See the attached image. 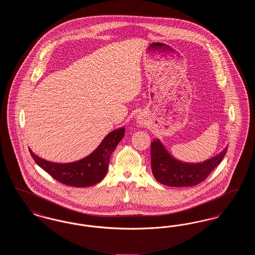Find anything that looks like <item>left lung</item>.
Segmentation results:
<instances>
[{"instance_id":"8db88e82","label":"left lung","mask_w":255,"mask_h":255,"mask_svg":"<svg viewBox=\"0 0 255 255\" xmlns=\"http://www.w3.org/2000/svg\"><path fill=\"white\" fill-rule=\"evenodd\" d=\"M228 151V146L217 156L203 162H183L170 155L160 140L156 138L151 143V168L155 179L167 186H193L205 181Z\"/></svg>"}]
</instances>
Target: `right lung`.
<instances>
[{"label": "right lung", "mask_w": 255, "mask_h": 255, "mask_svg": "<svg viewBox=\"0 0 255 255\" xmlns=\"http://www.w3.org/2000/svg\"><path fill=\"white\" fill-rule=\"evenodd\" d=\"M124 133V127L110 132L92 154L69 163L48 161L39 158L31 149L29 152L37 164L56 181L75 187H87L97 184L105 177L109 167L110 157Z\"/></svg>", "instance_id": "1"}]
</instances>
